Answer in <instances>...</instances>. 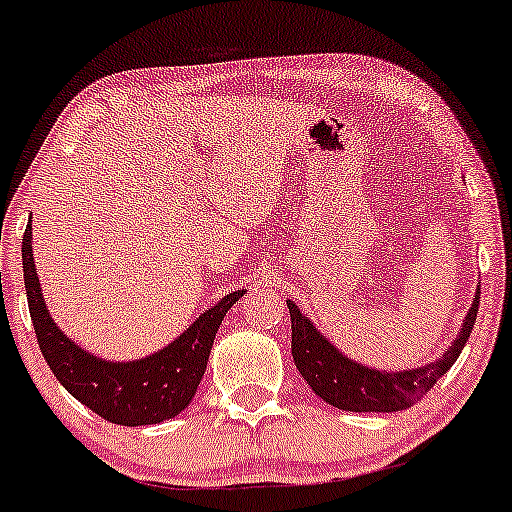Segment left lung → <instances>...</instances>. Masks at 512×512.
Instances as JSON below:
<instances>
[{
    "mask_svg": "<svg viewBox=\"0 0 512 512\" xmlns=\"http://www.w3.org/2000/svg\"><path fill=\"white\" fill-rule=\"evenodd\" d=\"M481 284L474 293L469 313L460 332L436 361L409 370H375L344 356L293 301H286L291 313V354L298 373L313 387L320 399L344 411H402L414 407L433 385L443 378L462 354L479 310Z\"/></svg>",
    "mask_w": 512,
    "mask_h": 512,
    "instance_id": "8db88e82",
    "label": "left lung"
}]
</instances>
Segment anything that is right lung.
I'll return each mask as SVG.
<instances>
[{
  "mask_svg": "<svg viewBox=\"0 0 512 512\" xmlns=\"http://www.w3.org/2000/svg\"><path fill=\"white\" fill-rule=\"evenodd\" d=\"M31 233L33 228L28 223L21 245L28 310L40 351L64 390L105 421L120 426L161 424L190 407L207 370L209 351L223 315L238 298H243L245 289L223 296L178 339L154 354L137 361H105L74 344V339H69L52 320L35 274Z\"/></svg>",
  "mask_w": 512,
  "mask_h": 512,
  "instance_id": "right-lung-1",
  "label": "right lung"
}]
</instances>
